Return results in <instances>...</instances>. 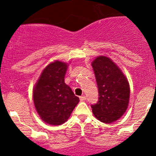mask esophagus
I'll return each mask as SVG.
<instances>
[{"label": "esophagus", "instance_id": "esophagus-1", "mask_svg": "<svg viewBox=\"0 0 156 156\" xmlns=\"http://www.w3.org/2000/svg\"><path fill=\"white\" fill-rule=\"evenodd\" d=\"M85 100H86L85 96H81V97H80V100H81V101H84Z\"/></svg>", "mask_w": 156, "mask_h": 156}]
</instances>
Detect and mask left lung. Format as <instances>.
I'll list each match as a JSON object with an SVG mask.
<instances>
[{"mask_svg": "<svg viewBox=\"0 0 156 156\" xmlns=\"http://www.w3.org/2000/svg\"><path fill=\"white\" fill-rule=\"evenodd\" d=\"M99 91V100L91 106L94 116L103 123L119 120L126 112L130 99V85L121 69L105 56L91 62Z\"/></svg>", "mask_w": 156, "mask_h": 156, "instance_id": "obj_1", "label": "left lung"}]
</instances>
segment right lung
<instances>
[{
	"instance_id": "add662e5",
	"label": "right lung",
	"mask_w": 156,
	"mask_h": 156,
	"mask_svg": "<svg viewBox=\"0 0 156 156\" xmlns=\"http://www.w3.org/2000/svg\"><path fill=\"white\" fill-rule=\"evenodd\" d=\"M68 63L59 60L48 64L33 89V101L37 114L48 125H60L70 117L79 102L65 83Z\"/></svg>"
}]
</instances>
